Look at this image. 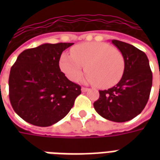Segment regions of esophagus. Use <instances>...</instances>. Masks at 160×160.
<instances>
[{"mask_svg":"<svg viewBox=\"0 0 160 160\" xmlns=\"http://www.w3.org/2000/svg\"><path fill=\"white\" fill-rule=\"evenodd\" d=\"M88 90H89V89H88L87 87H81V91H82L83 92H87Z\"/></svg>","mask_w":160,"mask_h":160,"instance_id":"1","label":"esophagus"}]
</instances>
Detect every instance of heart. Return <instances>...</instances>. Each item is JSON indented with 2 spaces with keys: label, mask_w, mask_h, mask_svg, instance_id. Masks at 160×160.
<instances>
[{
  "label": "heart",
  "mask_w": 160,
  "mask_h": 160,
  "mask_svg": "<svg viewBox=\"0 0 160 160\" xmlns=\"http://www.w3.org/2000/svg\"><path fill=\"white\" fill-rule=\"evenodd\" d=\"M71 54L64 53L60 58L61 70L70 80L78 81L84 67L86 80L101 88L117 85L125 69V61L120 50L105 42H84L75 45Z\"/></svg>",
  "instance_id": "obj_1"
}]
</instances>
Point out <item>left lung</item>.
Instances as JSON below:
<instances>
[{"mask_svg":"<svg viewBox=\"0 0 160 160\" xmlns=\"http://www.w3.org/2000/svg\"><path fill=\"white\" fill-rule=\"evenodd\" d=\"M125 61L121 80L108 90L99 91L94 109L107 120L123 122L143 111L150 96L152 73L147 55L136 47L119 40H111Z\"/></svg>","mask_w":160,"mask_h":160,"instance_id":"left-lung-1","label":"left lung"}]
</instances>
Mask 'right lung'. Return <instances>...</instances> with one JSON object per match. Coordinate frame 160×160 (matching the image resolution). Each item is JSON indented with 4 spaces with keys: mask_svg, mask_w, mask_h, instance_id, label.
Segmentation results:
<instances>
[{
    "mask_svg": "<svg viewBox=\"0 0 160 160\" xmlns=\"http://www.w3.org/2000/svg\"><path fill=\"white\" fill-rule=\"evenodd\" d=\"M72 42L43 43L20 53L9 74V99L23 120L48 127L62 120L80 93V85L61 71L63 50Z\"/></svg>",
    "mask_w": 160,
    "mask_h": 160,
    "instance_id": "right-lung-1",
    "label": "right lung"
}]
</instances>
